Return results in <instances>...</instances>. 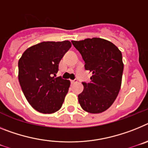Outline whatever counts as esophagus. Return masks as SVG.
Returning a JSON list of instances; mask_svg holds the SVG:
<instances>
[{"instance_id": "1", "label": "esophagus", "mask_w": 148, "mask_h": 148, "mask_svg": "<svg viewBox=\"0 0 148 148\" xmlns=\"http://www.w3.org/2000/svg\"><path fill=\"white\" fill-rule=\"evenodd\" d=\"M71 83H72V84H74V83H77V79H73V80H71Z\"/></svg>"}]
</instances>
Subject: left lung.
Listing matches in <instances>:
<instances>
[{"label":"left lung","mask_w":148,"mask_h":148,"mask_svg":"<svg viewBox=\"0 0 148 148\" xmlns=\"http://www.w3.org/2000/svg\"><path fill=\"white\" fill-rule=\"evenodd\" d=\"M85 62V69L92 74L89 83H82L78 95L82 109L90 113L106 111L115 101L121 86L124 63L120 50L101 38L71 41Z\"/></svg>","instance_id":"left-lung-1"}]
</instances>
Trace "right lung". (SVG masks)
<instances>
[{
    "instance_id": "right-lung-1",
    "label": "right lung",
    "mask_w": 148,
    "mask_h": 148,
    "mask_svg": "<svg viewBox=\"0 0 148 148\" xmlns=\"http://www.w3.org/2000/svg\"><path fill=\"white\" fill-rule=\"evenodd\" d=\"M71 47L69 41L43 42L31 46L18 60V80L28 103L39 112L58 111L69 92L70 81L55 77L59 64Z\"/></svg>"
}]
</instances>
